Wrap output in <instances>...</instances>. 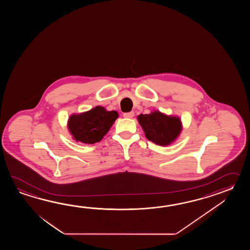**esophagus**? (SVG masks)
I'll return each instance as SVG.
<instances>
[{"instance_id":"34e87169","label":"esophagus","mask_w":250,"mask_h":250,"mask_svg":"<svg viewBox=\"0 0 250 250\" xmlns=\"http://www.w3.org/2000/svg\"><path fill=\"white\" fill-rule=\"evenodd\" d=\"M123 117L131 119L134 117V112H125V113H123Z\"/></svg>"}]
</instances>
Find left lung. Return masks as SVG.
Masks as SVG:
<instances>
[{
  "mask_svg": "<svg viewBox=\"0 0 250 250\" xmlns=\"http://www.w3.org/2000/svg\"><path fill=\"white\" fill-rule=\"evenodd\" d=\"M146 138L159 146H169L175 141L182 130L181 119L166 115L159 111L138 116Z\"/></svg>",
  "mask_w": 250,
  "mask_h": 250,
  "instance_id": "8db88e82",
  "label": "left lung"
}]
</instances>
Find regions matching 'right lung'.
<instances>
[{"instance_id":"add662e5","label":"right lung","mask_w":250,"mask_h":250,"mask_svg":"<svg viewBox=\"0 0 250 250\" xmlns=\"http://www.w3.org/2000/svg\"><path fill=\"white\" fill-rule=\"evenodd\" d=\"M118 117L116 111L96 106L87 112L70 115L68 129L77 142L95 144L101 141Z\"/></svg>"}]
</instances>
